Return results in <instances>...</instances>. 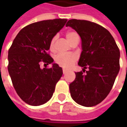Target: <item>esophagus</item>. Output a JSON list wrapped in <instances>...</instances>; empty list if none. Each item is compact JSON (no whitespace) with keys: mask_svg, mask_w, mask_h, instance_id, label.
I'll use <instances>...</instances> for the list:
<instances>
[{"mask_svg":"<svg viewBox=\"0 0 127 127\" xmlns=\"http://www.w3.org/2000/svg\"><path fill=\"white\" fill-rule=\"evenodd\" d=\"M67 72H68V71H67L66 69H63V74H66Z\"/></svg>","mask_w":127,"mask_h":127,"instance_id":"1","label":"esophagus"}]
</instances>
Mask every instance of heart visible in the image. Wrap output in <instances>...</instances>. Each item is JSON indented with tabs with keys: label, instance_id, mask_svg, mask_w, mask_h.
Returning <instances> with one entry per match:
<instances>
[{
	"label": "heart",
	"instance_id": "b5f03b06",
	"mask_svg": "<svg viewBox=\"0 0 127 127\" xmlns=\"http://www.w3.org/2000/svg\"><path fill=\"white\" fill-rule=\"evenodd\" d=\"M77 37H78L77 34L74 32L68 31L66 33V39L71 43ZM56 39V36H54V37H52V39H51L50 42V50H54ZM54 61H55L56 63L61 67H63L64 69H69L73 65V64L77 61V56L74 54H58L55 56Z\"/></svg>",
	"mask_w": 127,
	"mask_h": 127
}]
</instances>
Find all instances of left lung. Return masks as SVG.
Returning <instances> with one entry per match:
<instances>
[{
	"mask_svg": "<svg viewBox=\"0 0 127 127\" xmlns=\"http://www.w3.org/2000/svg\"><path fill=\"white\" fill-rule=\"evenodd\" d=\"M66 26L79 34L82 45L78 64L84 69L75 73V79L69 85L70 93L77 103L95 106L113 87L120 70V50L110 32L98 24L72 19Z\"/></svg>",
	"mask_w": 127,
	"mask_h": 127,
	"instance_id": "left-lung-1",
	"label": "left lung"
}]
</instances>
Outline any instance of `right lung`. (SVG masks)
I'll use <instances>...</instances> for the list:
<instances>
[{"instance_id": "obj_1", "label": "right lung", "mask_w": 127, "mask_h": 127, "mask_svg": "<svg viewBox=\"0 0 127 127\" xmlns=\"http://www.w3.org/2000/svg\"><path fill=\"white\" fill-rule=\"evenodd\" d=\"M66 19H54L31 24L19 32L8 52V71L13 87L25 103L32 106L52 98L56 83L63 75L57 64L48 65L53 58L48 52L52 37L63 28Z\"/></svg>"}]
</instances>
